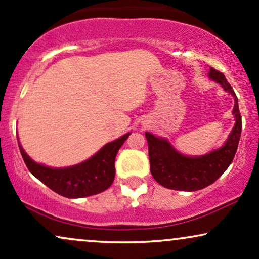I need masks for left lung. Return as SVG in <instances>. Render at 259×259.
Here are the masks:
<instances>
[{
    "label": "left lung",
    "mask_w": 259,
    "mask_h": 259,
    "mask_svg": "<svg viewBox=\"0 0 259 259\" xmlns=\"http://www.w3.org/2000/svg\"><path fill=\"white\" fill-rule=\"evenodd\" d=\"M208 76L234 97L235 124L223 147L202 156H185L176 150L167 139L145 132L151 175L157 183L168 189L195 191L208 187L223 175L238 150L242 122L236 94L226 76L218 70L211 68Z\"/></svg>",
    "instance_id": "left-lung-1"
}]
</instances>
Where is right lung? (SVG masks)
Returning a JSON list of instances; mask_svg holds the SVG:
<instances>
[{"label": "right lung", "instance_id": "right-lung-1", "mask_svg": "<svg viewBox=\"0 0 259 259\" xmlns=\"http://www.w3.org/2000/svg\"><path fill=\"white\" fill-rule=\"evenodd\" d=\"M130 135L126 133L116 141L105 144L98 153L83 162L64 168L39 165L24 151L19 139L18 145L26 167L38 181L59 195L78 199L102 193L112 184L115 178V157Z\"/></svg>", "mask_w": 259, "mask_h": 259}]
</instances>
